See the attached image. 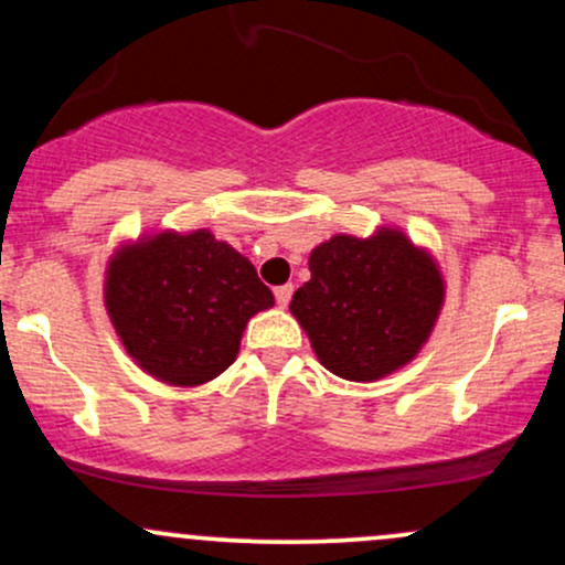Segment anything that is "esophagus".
<instances>
[{
    "label": "esophagus",
    "mask_w": 565,
    "mask_h": 565,
    "mask_svg": "<svg viewBox=\"0 0 565 565\" xmlns=\"http://www.w3.org/2000/svg\"><path fill=\"white\" fill-rule=\"evenodd\" d=\"M291 291H295V287H291V284H281V287H276V302L281 305V308H287V305H289Z\"/></svg>",
    "instance_id": "esophagus-1"
}]
</instances>
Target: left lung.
I'll return each mask as SVG.
<instances>
[{"mask_svg": "<svg viewBox=\"0 0 565 565\" xmlns=\"http://www.w3.org/2000/svg\"><path fill=\"white\" fill-rule=\"evenodd\" d=\"M308 268L310 281L289 310L337 377H385L408 364L436 327L444 278L401 231L382 228L372 238L340 233L310 252Z\"/></svg>", "mask_w": 565, "mask_h": 565, "instance_id": "left-lung-1", "label": "left lung"}]
</instances>
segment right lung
I'll use <instances>...</instances> for the list:
<instances>
[{
    "label": "right lung",
    "mask_w": 565,
    "mask_h": 565,
    "mask_svg": "<svg viewBox=\"0 0 565 565\" xmlns=\"http://www.w3.org/2000/svg\"><path fill=\"white\" fill-rule=\"evenodd\" d=\"M106 308L142 372L193 387L236 361L246 321L274 308V291L210 231H167L111 257Z\"/></svg>",
    "instance_id": "obj_1"
}]
</instances>
